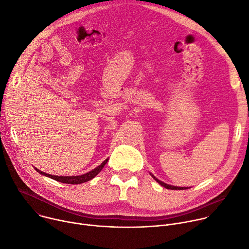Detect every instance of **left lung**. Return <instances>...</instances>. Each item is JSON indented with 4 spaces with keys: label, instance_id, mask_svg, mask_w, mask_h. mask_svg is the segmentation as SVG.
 I'll use <instances>...</instances> for the list:
<instances>
[{
    "label": "left lung",
    "instance_id": "left-lung-1",
    "mask_svg": "<svg viewBox=\"0 0 249 249\" xmlns=\"http://www.w3.org/2000/svg\"><path fill=\"white\" fill-rule=\"evenodd\" d=\"M151 176L154 178V179L156 180V182H158L159 183L161 186H163L164 188H166V189H168V190H187V189H189V188H182V187H174V186H171V185H167V184H165V183H163L162 180H159L155 176H153L152 174H151Z\"/></svg>",
    "mask_w": 249,
    "mask_h": 249
}]
</instances>
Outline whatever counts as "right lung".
<instances>
[{
	"label": "right lung",
	"instance_id": "add662e5",
	"mask_svg": "<svg viewBox=\"0 0 249 249\" xmlns=\"http://www.w3.org/2000/svg\"><path fill=\"white\" fill-rule=\"evenodd\" d=\"M109 159V158H108ZM108 159H106L101 165H99L98 167H96L94 170L90 171L89 173H86L84 175H81V176H73V177H58V176H53V175H50V174H47V173H43L41 171H39L38 169L35 168L36 171H37L39 174L46 176V177H49L51 178H53L55 180H57V182H60V183H64V184H70V185H77V184H82V183H85L87 182V180H90L92 179L96 175L99 174V172L103 169V167L106 165V163L108 162Z\"/></svg>",
	"mask_w": 249,
	"mask_h": 249
}]
</instances>
